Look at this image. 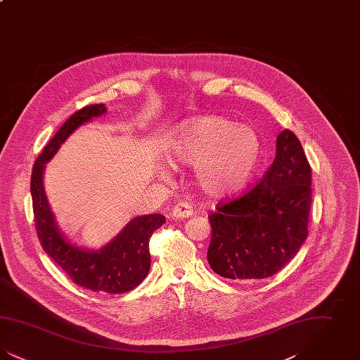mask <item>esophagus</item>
<instances>
[{"label": "esophagus", "instance_id": "esophagus-1", "mask_svg": "<svg viewBox=\"0 0 360 360\" xmlns=\"http://www.w3.org/2000/svg\"><path fill=\"white\" fill-rule=\"evenodd\" d=\"M172 214L175 219H188L193 216V206L188 202H178L172 207Z\"/></svg>", "mask_w": 360, "mask_h": 360}]
</instances>
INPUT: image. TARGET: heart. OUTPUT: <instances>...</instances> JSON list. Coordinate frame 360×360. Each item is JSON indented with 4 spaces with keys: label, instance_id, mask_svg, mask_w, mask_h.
Here are the masks:
<instances>
[{
    "label": "heart",
    "instance_id": "heart-1",
    "mask_svg": "<svg viewBox=\"0 0 360 360\" xmlns=\"http://www.w3.org/2000/svg\"><path fill=\"white\" fill-rule=\"evenodd\" d=\"M262 141L257 131L223 116H200L179 124L169 158L194 165L198 185L207 195L224 198L247 185L257 169Z\"/></svg>",
    "mask_w": 360,
    "mask_h": 360
}]
</instances>
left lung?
Returning a JSON list of instances; mask_svg holds the SVG:
<instances>
[{
    "label": "left lung",
    "instance_id": "1",
    "mask_svg": "<svg viewBox=\"0 0 360 360\" xmlns=\"http://www.w3.org/2000/svg\"><path fill=\"white\" fill-rule=\"evenodd\" d=\"M311 169L289 129L276 137V154L259 184L209 216L207 262L233 281L264 279L283 269L308 238Z\"/></svg>",
    "mask_w": 360,
    "mask_h": 360
}]
</instances>
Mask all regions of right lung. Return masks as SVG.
Masks as SVG:
<instances>
[{"mask_svg": "<svg viewBox=\"0 0 360 360\" xmlns=\"http://www.w3.org/2000/svg\"><path fill=\"white\" fill-rule=\"evenodd\" d=\"M106 112L103 103L89 105L75 112L46 146L34 160L31 175V194L34 206V226L46 254L71 278L74 283L91 291L120 294L135 289L147 276L151 266L150 239L160 228L163 214L137 216L127 224L116 238L100 250H86L71 244L56 225L49 204L43 172L46 163L56 154L60 144L81 125Z\"/></svg>", "mask_w": 360, "mask_h": 360, "instance_id": "obj_1", "label": "right lung"}]
</instances>
